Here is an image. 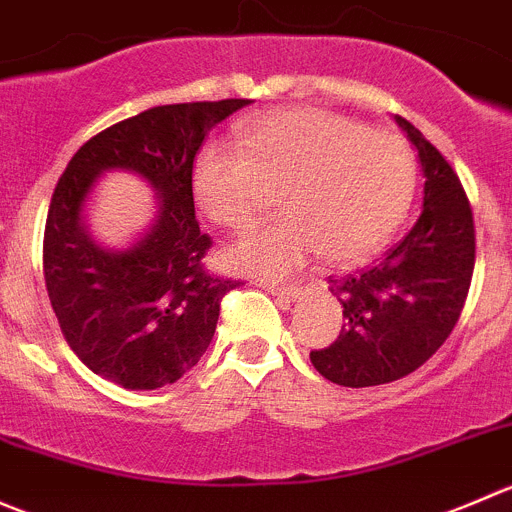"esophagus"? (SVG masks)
Here are the masks:
<instances>
[{"instance_id":"obj_1","label":"esophagus","mask_w":512,"mask_h":512,"mask_svg":"<svg viewBox=\"0 0 512 512\" xmlns=\"http://www.w3.org/2000/svg\"><path fill=\"white\" fill-rule=\"evenodd\" d=\"M261 286L266 288V291H271L273 296L283 298V301H293L298 293L296 283H276V281H261Z\"/></svg>"}]
</instances>
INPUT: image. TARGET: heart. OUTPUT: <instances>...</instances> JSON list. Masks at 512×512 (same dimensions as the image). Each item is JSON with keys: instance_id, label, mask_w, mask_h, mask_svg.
Returning <instances> with one entry per match:
<instances>
[{"instance_id": "1", "label": "heart", "mask_w": 512, "mask_h": 512, "mask_svg": "<svg viewBox=\"0 0 512 512\" xmlns=\"http://www.w3.org/2000/svg\"><path fill=\"white\" fill-rule=\"evenodd\" d=\"M416 184L401 134L323 109L246 121L236 146H204L191 171L199 209L231 231L251 229L281 196L291 216L226 251L229 266L258 276H283L313 251L338 266L366 261L403 224Z\"/></svg>"}]
</instances>
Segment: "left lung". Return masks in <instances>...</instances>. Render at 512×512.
Returning <instances> with one entry per match:
<instances>
[{
    "mask_svg": "<svg viewBox=\"0 0 512 512\" xmlns=\"http://www.w3.org/2000/svg\"><path fill=\"white\" fill-rule=\"evenodd\" d=\"M423 176V211L413 229L373 266L331 278L343 303L336 341L311 351L323 378L346 388L398 381L438 351L458 323L475 268L470 199L445 156L403 116Z\"/></svg>",
    "mask_w": 512,
    "mask_h": 512,
    "instance_id": "8db88e82",
    "label": "left lung"
}]
</instances>
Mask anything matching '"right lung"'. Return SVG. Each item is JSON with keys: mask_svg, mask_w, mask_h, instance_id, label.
Here are the masks:
<instances>
[{"mask_svg": "<svg viewBox=\"0 0 512 512\" xmlns=\"http://www.w3.org/2000/svg\"><path fill=\"white\" fill-rule=\"evenodd\" d=\"M249 99L146 109L99 131L72 156L44 229V281L59 328L96 376L134 391L176 383L214 338L221 298L241 281L204 266L211 236L199 229L191 171L206 134ZM106 168L139 170L160 191V216L129 252L99 250L81 206Z\"/></svg>", "mask_w": 512, "mask_h": 512, "instance_id": "obj_1", "label": "right lung"}]
</instances>
